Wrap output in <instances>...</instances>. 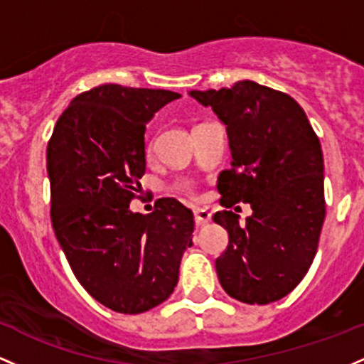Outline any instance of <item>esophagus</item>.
<instances>
[{
	"label": "esophagus",
	"instance_id": "esophagus-1",
	"mask_svg": "<svg viewBox=\"0 0 364 364\" xmlns=\"http://www.w3.org/2000/svg\"><path fill=\"white\" fill-rule=\"evenodd\" d=\"M210 214L207 209H197L195 210V225L197 226H205L210 221Z\"/></svg>",
	"mask_w": 364,
	"mask_h": 364
}]
</instances>
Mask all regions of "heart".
<instances>
[{
  "instance_id": "heart-1",
  "label": "heart",
  "mask_w": 364,
  "mask_h": 364,
  "mask_svg": "<svg viewBox=\"0 0 364 364\" xmlns=\"http://www.w3.org/2000/svg\"><path fill=\"white\" fill-rule=\"evenodd\" d=\"M150 149H151V145L149 143V145H146V150L150 151ZM176 190L181 191V193H185V195H188V197H193V195H195L193 183L188 181V179H181V181L176 183Z\"/></svg>"
}]
</instances>
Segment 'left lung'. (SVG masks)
Segmentation results:
<instances>
[{
  "label": "left lung",
  "instance_id": "obj_1",
  "mask_svg": "<svg viewBox=\"0 0 364 364\" xmlns=\"http://www.w3.org/2000/svg\"><path fill=\"white\" fill-rule=\"evenodd\" d=\"M190 95L226 124L233 157L218 178L225 210L213 218L230 237L215 259L219 283L247 304L279 301L306 277L318 250L326 214L319 138L301 105L273 87L238 81ZM240 201L253 209L245 225L230 210Z\"/></svg>",
  "mask_w": 364,
  "mask_h": 364
}]
</instances>
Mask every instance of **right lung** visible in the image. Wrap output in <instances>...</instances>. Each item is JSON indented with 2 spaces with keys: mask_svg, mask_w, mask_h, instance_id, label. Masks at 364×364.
<instances>
[{
  "mask_svg": "<svg viewBox=\"0 0 364 364\" xmlns=\"http://www.w3.org/2000/svg\"><path fill=\"white\" fill-rule=\"evenodd\" d=\"M181 95L102 85L77 95L48 141L51 225L85 290L115 313L139 314L173 294L193 213L159 198L131 213L145 174L146 122Z\"/></svg>",
  "mask_w": 364,
  "mask_h": 364,
  "instance_id": "add662e5",
  "label": "right lung"
}]
</instances>
